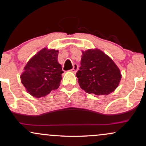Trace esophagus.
Segmentation results:
<instances>
[{
	"instance_id": "obj_1",
	"label": "esophagus",
	"mask_w": 146,
	"mask_h": 146,
	"mask_svg": "<svg viewBox=\"0 0 146 146\" xmlns=\"http://www.w3.org/2000/svg\"><path fill=\"white\" fill-rule=\"evenodd\" d=\"M77 70H78V65L76 64V63H74V64L73 65V68L72 70H71V71L72 72L75 73L76 71H77Z\"/></svg>"
}]
</instances>
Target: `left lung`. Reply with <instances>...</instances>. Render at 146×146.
Listing matches in <instances>:
<instances>
[{"mask_svg": "<svg viewBox=\"0 0 146 146\" xmlns=\"http://www.w3.org/2000/svg\"><path fill=\"white\" fill-rule=\"evenodd\" d=\"M76 75L81 89L96 95L110 94L117 88L121 78L115 63L99 50L83 52L81 66Z\"/></svg>", "mask_w": 146, "mask_h": 146, "instance_id": "8db88e82", "label": "left lung"}]
</instances>
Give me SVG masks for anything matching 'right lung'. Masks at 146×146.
Here are the masks:
<instances>
[{
    "label": "right lung",
    "mask_w": 146,
    "mask_h": 146,
    "mask_svg": "<svg viewBox=\"0 0 146 146\" xmlns=\"http://www.w3.org/2000/svg\"><path fill=\"white\" fill-rule=\"evenodd\" d=\"M58 54V50L44 48L25 67L21 81L31 95L43 97L59 87L63 72L57 60Z\"/></svg>",
    "instance_id": "add662e5"
}]
</instances>
